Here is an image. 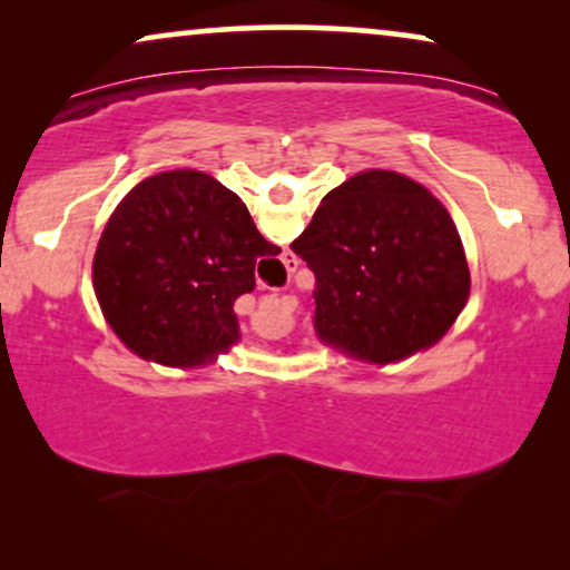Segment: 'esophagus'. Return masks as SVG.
<instances>
[{"label": "esophagus", "mask_w": 570, "mask_h": 570, "mask_svg": "<svg viewBox=\"0 0 570 570\" xmlns=\"http://www.w3.org/2000/svg\"><path fill=\"white\" fill-rule=\"evenodd\" d=\"M283 264H285V269L291 272V275H293V272L298 269V264H301V262L295 259V254H285V256H283Z\"/></svg>", "instance_id": "34e87169"}]
</instances>
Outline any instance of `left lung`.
Here are the masks:
<instances>
[{
    "instance_id": "8db88e82",
    "label": "left lung",
    "mask_w": 570,
    "mask_h": 570,
    "mask_svg": "<svg viewBox=\"0 0 570 570\" xmlns=\"http://www.w3.org/2000/svg\"><path fill=\"white\" fill-rule=\"evenodd\" d=\"M291 248L316 277L318 337L373 363L433 345L470 295L446 207L394 170H365L332 189Z\"/></svg>"
}]
</instances>
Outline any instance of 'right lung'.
Listing matches in <instances>:
<instances>
[{
	"label": "right lung",
	"mask_w": 570,
	"mask_h": 570,
	"mask_svg": "<svg viewBox=\"0 0 570 570\" xmlns=\"http://www.w3.org/2000/svg\"><path fill=\"white\" fill-rule=\"evenodd\" d=\"M279 254L244 202L199 170H166L114 209L92 259L100 308L137 355L202 365L238 340L233 303Z\"/></svg>",
	"instance_id": "1"
}]
</instances>
